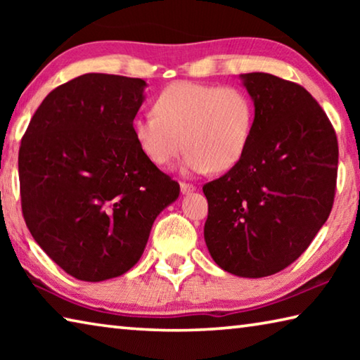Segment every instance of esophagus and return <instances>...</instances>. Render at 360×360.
<instances>
[{
  "mask_svg": "<svg viewBox=\"0 0 360 360\" xmlns=\"http://www.w3.org/2000/svg\"><path fill=\"white\" fill-rule=\"evenodd\" d=\"M197 191V187H195L193 184H187V182H181V192L184 195H188Z\"/></svg>",
  "mask_w": 360,
  "mask_h": 360,
  "instance_id": "1",
  "label": "esophagus"
}]
</instances>
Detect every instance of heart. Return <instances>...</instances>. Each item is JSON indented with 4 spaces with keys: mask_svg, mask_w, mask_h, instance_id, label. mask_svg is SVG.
Segmentation results:
<instances>
[{
    "mask_svg": "<svg viewBox=\"0 0 360 360\" xmlns=\"http://www.w3.org/2000/svg\"><path fill=\"white\" fill-rule=\"evenodd\" d=\"M254 130V105L246 92L216 84L178 81L157 95L154 114L138 115L131 135L155 167L187 148L182 169L227 172L241 162Z\"/></svg>",
    "mask_w": 360,
    "mask_h": 360,
    "instance_id": "1",
    "label": "heart"
}]
</instances>
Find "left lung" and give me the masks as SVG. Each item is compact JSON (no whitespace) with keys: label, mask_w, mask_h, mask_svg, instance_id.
<instances>
[{"label":"left lung","mask_w":360,"mask_h":360,"mask_svg":"<svg viewBox=\"0 0 360 360\" xmlns=\"http://www.w3.org/2000/svg\"><path fill=\"white\" fill-rule=\"evenodd\" d=\"M254 130L238 165L203 186L205 241L231 275L264 278L307 251L332 211L337 135L311 94L268 72L241 75Z\"/></svg>","instance_id":"left-lung-1"}]
</instances>
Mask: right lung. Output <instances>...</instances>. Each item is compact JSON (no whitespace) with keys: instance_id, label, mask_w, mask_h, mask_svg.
Instances as JSON below:
<instances>
[{"instance_id":"right-lung-1","label":"right lung","mask_w":360,"mask_h":360,"mask_svg":"<svg viewBox=\"0 0 360 360\" xmlns=\"http://www.w3.org/2000/svg\"><path fill=\"white\" fill-rule=\"evenodd\" d=\"M143 79L89 72L60 85L22 138V211L34 241L68 275H124L148 245L179 184L143 155L131 122Z\"/></svg>"}]
</instances>
